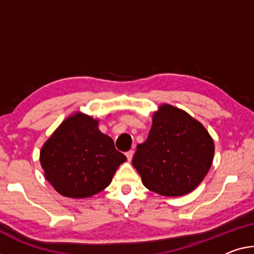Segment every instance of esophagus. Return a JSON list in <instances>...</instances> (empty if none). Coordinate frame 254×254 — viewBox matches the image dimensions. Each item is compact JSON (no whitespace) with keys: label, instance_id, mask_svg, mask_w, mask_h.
I'll return each mask as SVG.
<instances>
[{"label":"esophagus","instance_id":"esophagus-1","mask_svg":"<svg viewBox=\"0 0 254 254\" xmlns=\"http://www.w3.org/2000/svg\"><path fill=\"white\" fill-rule=\"evenodd\" d=\"M132 155H134V151H128V152H126V157H127L128 161H131Z\"/></svg>","mask_w":254,"mask_h":254}]
</instances>
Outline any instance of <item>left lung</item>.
<instances>
[{
  "mask_svg": "<svg viewBox=\"0 0 254 254\" xmlns=\"http://www.w3.org/2000/svg\"><path fill=\"white\" fill-rule=\"evenodd\" d=\"M213 154V139L203 125L165 103L152 116L149 136L137 145L131 163L147 190L163 196H183L201 184Z\"/></svg>",
  "mask_w": 254,
  "mask_h": 254,
  "instance_id": "8db88e82",
  "label": "left lung"
}]
</instances>
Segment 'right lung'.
<instances>
[{"instance_id":"1","label":"right lung","mask_w":254,"mask_h":254,"mask_svg":"<svg viewBox=\"0 0 254 254\" xmlns=\"http://www.w3.org/2000/svg\"><path fill=\"white\" fill-rule=\"evenodd\" d=\"M127 158L99 129V119L83 112L67 117L40 152L44 176L65 197L93 196L110 185Z\"/></svg>"}]
</instances>
